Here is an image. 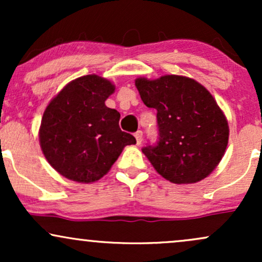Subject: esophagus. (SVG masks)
<instances>
[{
  "label": "esophagus",
  "instance_id": "obj_1",
  "mask_svg": "<svg viewBox=\"0 0 262 262\" xmlns=\"http://www.w3.org/2000/svg\"><path fill=\"white\" fill-rule=\"evenodd\" d=\"M134 137H135V139H137V144H138V145H140L141 141H143V132L138 130L137 133L134 134Z\"/></svg>",
  "mask_w": 262,
  "mask_h": 262
}]
</instances>
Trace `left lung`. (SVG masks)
<instances>
[{"mask_svg":"<svg viewBox=\"0 0 262 262\" xmlns=\"http://www.w3.org/2000/svg\"><path fill=\"white\" fill-rule=\"evenodd\" d=\"M135 86L144 104L158 111V145L143 148L156 172L177 185L209 176L224 156L229 125L208 90L180 75L138 77Z\"/></svg>","mask_w":262,"mask_h":262,"instance_id":"1","label":"left lung"}]
</instances>
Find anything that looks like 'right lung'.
I'll use <instances>...</instances> for the list:
<instances>
[{
	"mask_svg": "<svg viewBox=\"0 0 262 262\" xmlns=\"http://www.w3.org/2000/svg\"><path fill=\"white\" fill-rule=\"evenodd\" d=\"M116 90L98 75L77 77L45 108L39 143L50 166L71 181L102 179L124 146L137 143L119 128L121 114L104 102Z\"/></svg>",
	"mask_w": 262,
	"mask_h": 262,
	"instance_id": "1",
	"label": "right lung"
}]
</instances>
